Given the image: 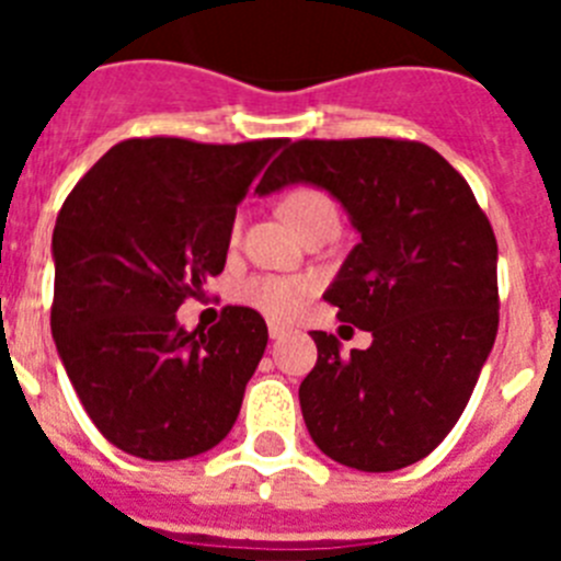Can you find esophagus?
Segmentation results:
<instances>
[{
    "mask_svg": "<svg viewBox=\"0 0 561 561\" xmlns=\"http://www.w3.org/2000/svg\"><path fill=\"white\" fill-rule=\"evenodd\" d=\"M286 334H289V329H286V325L270 323V336H272V340H284Z\"/></svg>",
    "mask_w": 561,
    "mask_h": 561,
    "instance_id": "esophagus-1",
    "label": "esophagus"
}]
</instances>
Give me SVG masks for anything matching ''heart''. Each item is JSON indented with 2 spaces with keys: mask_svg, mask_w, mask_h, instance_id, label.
I'll list each match as a JSON object with an SVG mask.
<instances>
[{
  "mask_svg": "<svg viewBox=\"0 0 561 561\" xmlns=\"http://www.w3.org/2000/svg\"><path fill=\"white\" fill-rule=\"evenodd\" d=\"M280 213L297 232H306L311 225L323 219H336V205L329 193L314 185H297L280 202ZM232 238L241 236V216L232 221ZM314 284L309 277L284 275H252L236 286V297L241 304L252 306L272 320H291L304 309Z\"/></svg>",
  "mask_w": 561,
  "mask_h": 561,
  "instance_id": "heart-1",
  "label": "heart"
}]
</instances>
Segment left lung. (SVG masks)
I'll use <instances>...</instances> for the list:
<instances>
[{
  "label": "left lung",
  "mask_w": 561,
  "mask_h": 561,
  "mask_svg": "<svg viewBox=\"0 0 561 561\" xmlns=\"http://www.w3.org/2000/svg\"><path fill=\"white\" fill-rule=\"evenodd\" d=\"M311 182L342 202L359 244L325 300L370 331L340 351L311 331L317 365L300 385L314 444L359 472L427 458L458 424L500 323L497 238L469 182L415 140H297L266 168L261 196Z\"/></svg>",
  "instance_id": "8db88e82"
}]
</instances>
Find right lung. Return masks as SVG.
Wrapping results in <instances>:
<instances>
[{"label":"right lung","mask_w":561,"mask_h":561,"mask_svg":"<svg viewBox=\"0 0 561 561\" xmlns=\"http://www.w3.org/2000/svg\"><path fill=\"white\" fill-rule=\"evenodd\" d=\"M284 142L131 137L61 205L53 340L92 424L134 458H193L236 424L264 317L225 306L213 329L185 331L176 309L225 270L236 205Z\"/></svg>","instance_id":"1"}]
</instances>
